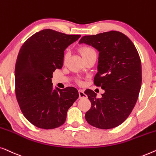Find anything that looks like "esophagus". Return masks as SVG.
Here are the masks:
<instances>
[{"label":"esophagus","mask_w":156,"mask_h":156,"mask_svg":"<svg viewBox=\"0 0 156 156\" xmlns=\"http://www.w3.org/2000/svg\"><path fill=\"white\" fill-rule=\"evenodd\" d=\"M78 93H79V98H87V95H85L84 91H83V90H79Z\"/></svg>","instance_id":"34e87169"}]
</instances>
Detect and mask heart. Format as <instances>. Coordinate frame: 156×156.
I'll list each match as a JSON object with an SVG mask.
<instances>
[{
  "instance_id": "obj_1",
  "label": "heart",
  "mask_w": 156,
  "mask_h": 156,
  "mask_svg": "<svg viewBox=\"0 0 156 156\" xmlns=\"http://www.w3.org/2000/svg\"><path fill=\"white\" fill-rule=\"evenodd\" d=\"M79 52H80L81 56H82L83 58H85V57L89 56L95 55V54H96L95 51L94 50L93 48L90 47V46H86V45L82 46V47L79 48ZM69 53L64 54V55H63V63H65L66 62L68 58H69Z\"/></svg>"
}]
</instances>
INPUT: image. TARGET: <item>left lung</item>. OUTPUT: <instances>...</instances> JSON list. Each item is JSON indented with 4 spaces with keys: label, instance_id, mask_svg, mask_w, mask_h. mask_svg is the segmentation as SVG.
I'll return each instance as SVG.
<instances>
[{
    "label": "left lung",
    "instance_id": "1",
    "mask_svg": "<svg viewBox=\"0 0 156 156\" xmlns=\"http://www.w3.org/2000/svg\"><path fill=\"white\" fill-rule=\"evenodd\" d=\"M99 51L94 84L105 90L101 98L92 90L85 91L91 102L85 119L96 128H115L127 119L139 97L142 81L139 53L130 39L117 31L83 36L79 41Z\"/></svg>",
    "mask_w": 156,
    "mask_h": 156
}]
</instances>
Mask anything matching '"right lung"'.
<instances>
[{
    "mask_svg": "<svg viewBox=\"0 0 156 156\" xmlns=\"http://www.w3.org/2000/svg\"><path fill=\"white\" fill-rule=\"evenodd\" d=\"M80 37L46 29L25 41L15 69V95L20 108L31 124L40 129L61 126L78 99L73 87L53 89L52 74L63 66L64 50Z\"/></svg>",
    "mask_w": 156,
    "mask_h": 156,
    "instance_id": "right-lung-1",
    "label": "right lung"
}]
</instances>
